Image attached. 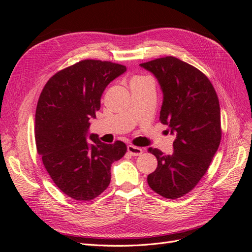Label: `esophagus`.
<instances>
[{
	"label": "esophagus",
	"instance_id": "1",
	"mask_svg": "<svg viewBox=\"0 0 252 252\" xmlns=\"http://www.w3.org/2000/svg\"><path fill=\"white\" fill-rule=\"evenodd\" d=\"M127 152L133 155V156H139L143 153V150L140 148V147H137V146H134V145H128L127 146Z\"/></svg>",
	"mask_w": 252,
	"mask_h": 252
}]
</instances>
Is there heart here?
Returning a JSON list of instances; mask_svg holds the SVG:
<instances>
[{
    "label": "heart",
    "mask_w": 252,
    "mask_h": 252,
    "mask_svg": "<svg viewBox=\"0 0 252 252\" xmlns=\"http://www.w3.org/2000/svg\"><path fill=\"white\" fill-rule=\"evenodd\" d=\"M137 78H141V77H137ZM136 79V78H135Z\"/></svg>",
    "instance_id": "1"
}]
</instances>
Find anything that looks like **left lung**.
Instances as JSON below:
<instances>
[{
	"instance_id": "1",
	"label": "left lung",
	"mask_w": 252,
	"mask_h": 252,
	"mask_svg": "<svg viewBox=\"0 0 252 252\" xmlns=\"http://www.w3.org/2000/svg\"><path fill=\"white\" fill-rule=\"evenodd\" d=\"M140 66L159 83L163 93L159 121L176 135L170 155L148 149L158 164L147 182L157 194L177 199L194 189L220 146L219 98L204 73L176 57L158 58Z\"/></svg>"
}]
</instances>
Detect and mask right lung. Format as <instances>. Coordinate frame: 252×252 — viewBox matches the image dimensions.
<instances>
[{
	"label": "right lung",
	"instance_id": "1",
	"mask_svg": "<svg viewBox=\"0 0 252 252\" xmlns=\"http://www.w3.org/2000/svg\"><path fill=\"white\" fill-rule=\"evenodd\" d=\"M126 67L87 59L53 75L38 98L35 111L37 153L56 186L77 201H90L109 186L111 164L126 154V145L101 142L89 135L101 96Z\"/></svg>",
	"mask_w": 252,
	"mask_h": 252
}]
</instances>
